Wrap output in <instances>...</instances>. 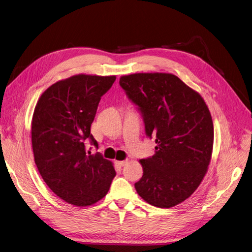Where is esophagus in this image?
I'll list each match as a JSON object with an SVG mask.
<instances>
[{
  "instance_id": "1",
  "label": "esophagus",
  "mask_w": 252,
  "mask_h": 252,
  "mask_svg": "<svg viewBox=\"0 0 252 252\" xmlns=\"http://www.w3.org/2000/svg\"><path fill=\"white\" fill-rule=\"evenodd\" d=\"M115 163H116L117 165H119V166L122 167V166H125V165L127 163V161H126V160H124V161H116Z\"/></svg>"
}]
</instances>
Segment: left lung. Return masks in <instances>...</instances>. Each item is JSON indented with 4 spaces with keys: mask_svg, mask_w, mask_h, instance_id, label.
Here are the masks:
<instances>
[{
    "mask_svg": "<svg viewBox=\"0 0 252 252\" xmlns=\"http://www.w3.org/2000/svg\"><path fill=\"white\" fill-rule=\"evenodd\" d=\"M120 85L142 114L147 137L157 144L155 155L140 161L143 176L135 189L150 205L174 207L194 192L208 170L214 142L210 110L172 74L123 76Z\"/></svg>",
    "mask_w": 252,
    "mask_h": 252,
    "instance_id": "1",
    "label": "left lung"
}]
</instances>
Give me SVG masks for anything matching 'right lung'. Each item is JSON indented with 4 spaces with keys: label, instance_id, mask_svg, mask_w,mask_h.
Segmentation results:
<instances>
[{
    "label": "right lung",
    "instance_id": "1",
    "mask_svg": "<svg viewBox=\"0 0 252 252\" xmlns=\"http://www.w3.org/2000/svg\"><path fill=\"white\" fill-rule=\"evenodd\" d=\"M115 76L76 75L47 88L35 106L31 125L32 149L37 169L64 202L91 206L106 195L115 170L110 161L87 151L98 148L90 132L101 97ZM91 149V148H90Z\"/></svg>",
    "mask_w": 252,
    "mask_h": 252
}]
</instances>
